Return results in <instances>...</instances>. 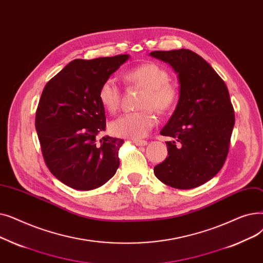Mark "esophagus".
Instances as JSON below:
<instances>
[{
	"instance_id": "34e87169",
	"label": "esophagus",
	"mask_w": 263,
	"mask_h": 263,
	"mask_svg": "<svg viewBox=\"0 0 263 263\" xmlns=\"http://www.w3.org/2000/svg\"><path fill=\"white\" fill-rule=\"evenodd\" d=\"M133 142H134L136 145H138V146H144V145L147 144V141H145V140H140V139H133Z\"/></svg>"
}]
</instances>
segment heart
Returning a JSON list of instances; mask_svg holds the SVG:
<instances>
[{
  "instance_id": "heart-1",
  "label": "heart",
  "mask_w": 263,
  "mask_h": 263,
  "mask_svg": "<svg viewBox=\"0 0 263 263\" xmlns=\"http://www.w3.org/2000/svg\"><path fill=\"white\" fill-rule=\"evenodd\" d=\"M124 80L129 85L140 86L144 90L139 102V107L144 109L121 116L111 123V132L118 137L141 139L156 123L152 108L158 114L170 111L178 103L179 91L169 82V72L156 63H145L129 69L125 72ZM98 99L111 114L119 109L121 90L115 78L109 77L101 84Z\"/></svg>"
}]
</instances>
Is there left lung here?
<instances>
[{
  "label": "left lung",
  "mask_w": 263,
  "mask_h": 263,
  "mask_svg": "<svg viewBox=\"0 0 263 263\" xmlns=\"http://www.w3.org/2000/svg\"><path fill=\"white\" fill-rule=\"evenodd\" d=\"M178 73L180 97L160 135L168 157L154 167L156 178L173 189L191 190L215 177L226 160L234 110L223 80L208 62L189 49L153 51Z\"/></svg>",
  "instance_id": "left-lung-1"
}]
</instances>
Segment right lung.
I'll return each instance as SVG.
<instances>
[{"label":"right lung","instance_id":"1","mask_svg":"<svg viewBox=\"0 0 263 263\" xmlns=\"http://www.w3.org/2000/svg\"><path fill=\"white\" fill-rule=\"evenodd\" d=\"M128 54L76 59L50 80L36 110L35 127L46 165L73 190L91 191L115 176L123 140L98 135L106 128L101 84Z\"/></svg>","mask_w":263,"mask_h":263}]
</instances>
